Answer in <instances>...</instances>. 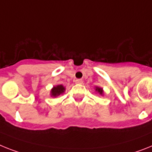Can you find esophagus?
Here are the masks:
<instances>
[{
  "mask_svg": "<svg viewBox=\"0 0 152 152\" xmlns=\"http://www.w3.org/2000/svg\"><path fill=\"white\" fill-rule=\"evenodd\" d=\"M75 83H76V84H82L83 80H81V79H76V80H75Z\"/></svg>",
  "mask_w": 152,
  "mask_h": 152,
  "instance_id": "esophagus-1",
  "label": "esophagus"
}]
</instances>
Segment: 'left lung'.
Returning a JSON list of instances; mask_svg holds the SVG:
<instances>
[{
  "label": "left lung",
  "mask_w": 152,
  "mask_h": 152,
  "mask_svg": "<svg viewBox=\"0 0 152 152\" xmlns=\"http://www.w3.org/2000/svg\"><path fill=\"white\" fill-rule=\"evenodd\" d=\"M94 89H95V91L96 92L97 94H100V95H101V96L104 95V90H103V88L100 87V86H95V87H94Z\"/></svg>",
  "instance_id": "1"
}]
</instances>
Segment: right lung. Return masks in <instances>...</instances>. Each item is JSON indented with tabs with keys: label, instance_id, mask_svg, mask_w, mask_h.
Here are the masks:
<instances>
[{
	"label": "right lung",
	"instance_id": "obj_1",
	"mask_svg": "<svg viewBox=\"0 0 152 152\" xmlns=\"http://www.w3.org/2000/svg\"><path fill=\"white\" fill-rule=\"evenodd\" d=\"M66 91V87L62 84H58L54 86L50 90V96L52 97H57L58 96L62 95Z\"/></svg>",
	"mask_w": 152,
	"mask_h": 152
}]
</instances>
